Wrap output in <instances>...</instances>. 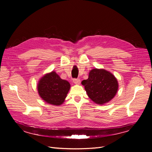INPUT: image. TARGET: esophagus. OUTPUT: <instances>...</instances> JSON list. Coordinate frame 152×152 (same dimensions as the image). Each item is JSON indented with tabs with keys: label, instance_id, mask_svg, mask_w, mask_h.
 <instances>
[{
	"label": "esophagus",
	"instance_id": "obj_1",
	"mask_svg": "<svg viewBox=\"0 0 152 152\" xmlns=\"http://www.w3.org/2000/svg\"><path fill=\"white\" fill-rule=\"evenodd\" d=\"M73 83L75 84H80V80L79 79H73Z\"/></svg>",
	"mask_w": 152,
	"mask_h": 152
}]
</instances>
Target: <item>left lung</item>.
Segmentation results:
<instances>
[{
  "label": "left lung",
  "instance_id": "1",
  "mask_svg": "<svg viewBox=\"0 0 152 152\" xmlns=\"http://www.w3.org/2000/svg\"><path fill=\"white\" fill-rule=\"evenodd\" d=\"M89 97L96 103L103 104L110 102L118 90V82L111 73L104 69H93L89 78L82 81Z\"/></svg>",
  "mask_w": 152,
  "mask_h": 152
}]
</instances>
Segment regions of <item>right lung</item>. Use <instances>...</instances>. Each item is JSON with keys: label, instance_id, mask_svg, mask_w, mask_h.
Returning a JSON list of instances; mask_svg holds the SVG:
<instances>
[{"label": "right lung", "instance_id": "1", "mask_svg": "<svg viewBox=\"0 0 152 152\" xmlns=\"http://www.w3.org/2000/svg\"><path fill=\"white\" fill-rule=\"evenodd\" d=\"M40 96L45 102L53 105L61 104L70 88V84L61 79L55 72L45 75L38 84Z\"/></svg>", "mask_w": 152, "mask_h": 152}]
</instances>
